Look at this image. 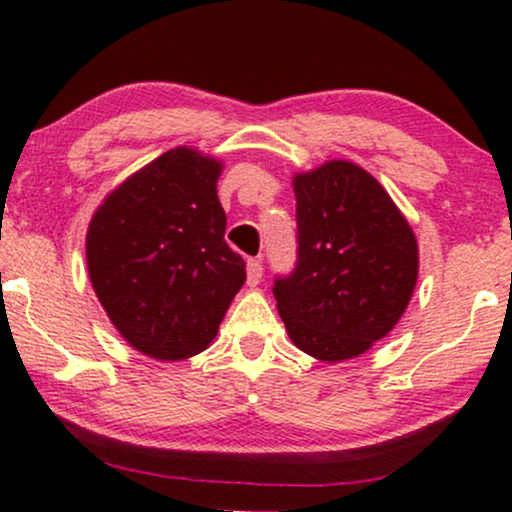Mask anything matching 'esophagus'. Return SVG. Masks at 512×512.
I'll return each instance as SVG.
<instances>
[{
    "instance_id": "esophagus-1",
    "label": "esophagus",
    "mask_w": 512,
    "mask_h": 512,
    "mask_svg": "<svg viewBox=\"0 0 512 512\" xmlns=\"http://www.w3.org/2000/svg\"><path fill=\"white\" fill-rule=\"evenodd\" d=\"M263 277V263L258 261V258H249L247 261V284L249 286H256L261 282Z\"/></svg>"
}]
</instances>
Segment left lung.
<instances>
[{
	"label": "left lung",
	"instance_id": "8db88e82",
	"mask_svg": "<svg viewBox=\"0 0 512 512\" xmlns=\"http://www.w3.org/2000/svg\"><path fill=\"white\" fill-rule=\"evenodd\" d=\"M298 261L277 277V310L298 349L354 359L403 317L417 284V240L380 181L347 160L293 177Z\"/></svg>",
	"mask_w": 512,
	"mask_h": 512
}]
</instances>
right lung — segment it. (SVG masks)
<instances>
[{
	"instance_id": "add662e5",
	"label": "right lung",
	"mask_w": 512,
	"mask_h": 512,
	"mask_svg": "<svg viewBox=\"0 0 512 512\" xmlns=\"http://www.w3.org/2000/svg\"><path fill=\"white\" fill-rule=\"evenodd\" d=\"M221 167L177 146L111 191L88 226L97 298L116 331L153 359L207 349L247 279L242 256L223 240Z\"/></svg>"
}]
</instances>
